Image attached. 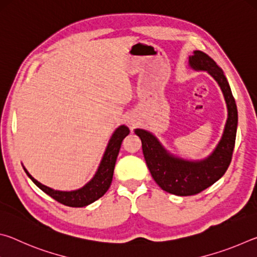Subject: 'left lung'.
I'll return each instance as SVG.
<instances>
[{
  "mask_svg": "<svg viewBox=\"0 0 257 257\" xmlns=\"http://www.w3.org/2000/svg\"><path fill=\"white\" fill-rule=\"evenodd\" d=\"M190 66L198 70H206L220 85L228 106V120L219 145L211 156L201 162H188L169 155L156 138L143 129L135 134L142 141L143 154L153 179L161 188L178 196L196 195L214 184L222 177L232 159L236 142L238 112L234 97L224 73L210 55L195 51L189 58Z\"/></svg>",
  "mask_w": 257,
  "mask_h": 257,
  "instance_id": "obj_1",
  "label": "left lung"
}]
</instances>
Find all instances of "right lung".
I'll return each mask as SVG.
<instances>
[{
    "instance_id": "1",
    "label": "right lung",
    "mask_w": 257,
    "mask_h": 257,
    "mask_svg": "<svg viewBox=\"0 0 257 257\" xmlns=\"http://www.w3.org/2000/svg\"><path fill=\"white\" fill-rule=\"evenodd\" d=\"M129 134V129L125 125H121L115 130L112 138L108 143L105 154L103 156V160L99 165L96 175L90 180L88 184L82 187V188L75 191H59L42 185L36 179L29 175V172L26 170L27 176L33 180V182L37 187L51 196L56 202H59L63 205L71 207H82L88 205L102 197L106 193L108 187H110L113 178V171H114V165L116 158H118L121 144H122L123 138Z\"/></svg>"
}]
</instances>
